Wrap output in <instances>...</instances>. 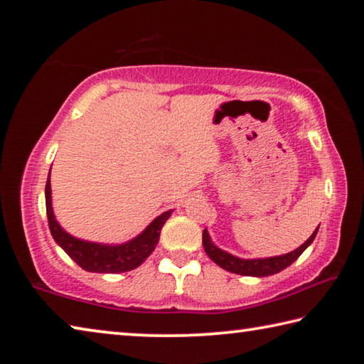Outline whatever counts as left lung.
Returning <instances> with one entry per match:
<instances>
[{
    "mask_svg": "<svg viewBox=\"0 0 364 364\" xmlns=\"http://www.w3.org/2000/svg\"><path fill=\"white\" fill-rule=\"evenodd\" d=\"M318 228L299 249L289 252V254H284V255L268 257V258H239L236 255L230 254V252L221 250L212 242L210 234H208L207 230H204V232H202V244H204L205 254L210 257L218 267L230 271V273L254 276V278H264V276L276 274L279 273V271L286 269L287 267H291V264L297 260L301 254H304V250L308 247V245L315 241Z\"/></svg>",
    "mask_w": 364,
    "mask_h": 364,
    "instance_id": "1",
    "label": "left lung"
}]
</instances>
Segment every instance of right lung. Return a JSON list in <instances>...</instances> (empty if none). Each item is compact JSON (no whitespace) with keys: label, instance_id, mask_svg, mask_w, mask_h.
I'll return each instance as SVG.
<instances>
[{"label":"right lung","instance_id":"right-lung-1","mask_svg":"<svg viewBox=\"0 0 364 364\" xmlns=\"http://www.w3.org/2000/svg\"><path fill=\"white\" fill-rule=\"evenodd\" d=\"M45 197L49 231L53 234V239L78 267H82L85 271H91V273H125V271L138 268L152 254L154 249H156L162 226L171 215V210L159 215L156 220H152L146 226L143 232H139L136 237L130 239V241L123 244H101L83 241V239L72 236V234L67 232L58 223L53 212L49 175L46 181Z\"/></svg>","mask_w":364,"mask_h":364}]
</instances>
